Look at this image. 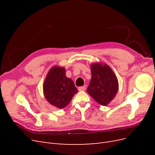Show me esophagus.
<instances>
[{
  "instance_id": "34e87169",
  "label": "esophagus",
  "mask_w": 155,
  "mask_h": 155,
  "mask_svg": "<svg viewBox=\"0 0 155 155\" xmlns=\"http://www.w3.org/2000/svg\"><path fill=\"white\" fill-rule=\"evenodd\" d=\"M85 86H82V87H78V91H85Z\"/></svg>"
}]
</instances>
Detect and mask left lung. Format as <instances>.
<instances>
[{
    "mask_svg": "<svg viewBox=\"0 0 155 155\" xmlns=\"http://www.w3.org/2000/svg\"><path fill=\"white\" fill-rule=\"evenodd\" d=\"M92 78L87 93L98 104L105 106L114 99L118 91V81L112 70L106 64L91 65Z\"/></svg>",
    "mask_w": 155,
    "mask_h": 155,
    "instance_id": "obj_1",
    "label": "left lung"
}]
</instances>
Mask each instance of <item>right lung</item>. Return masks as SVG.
Returning a JSON list of instances; mask_svg holds the SVG:
<instances>
[{"mask_svg":"<svg viewBox=\"0 0 155 155\" xmlns=\"http://www.w3.org/2000/svg\"><path fill=\"white\" fill-rule=\"evenodd\" d=\"M65 74L66 70L63 67H54L49 70L43 84L46 100L61 109L66 107L78 92L73 81Z\"/></svg>","mask_w":155,"mask_h":155,"instance_id":"right-lung-1","label":"right lung"}]
</instances>
